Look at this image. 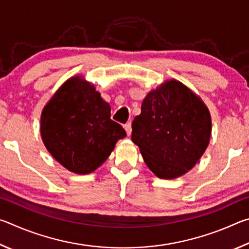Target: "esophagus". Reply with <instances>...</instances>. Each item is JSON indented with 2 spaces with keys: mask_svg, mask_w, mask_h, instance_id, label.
Listing matches in <instances>:
<instances>
[{
  "mask_svg": "<svg viewBox=\"0 0 249 249\" xmlns=\"http://www.w3.org/2000/svg\"><path fill=\"white\" fill-rule=\"evenodd\" d=\"M124 128L126 130V133H127V136H129L130 134H132V124L130 123H126L124 125Z\"/></svg>",
  "mask_w": 249,
  "mask_h": 249,
  "instance_id": "34e87169",
  "label": "esophagus"
}]
</instances>
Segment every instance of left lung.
<instances>
[{"label": "left lung", "instance_id": "8db88e82", "mask_svg": "<svg viewBox=\"0 0 249 249\" xmlns=\"http://www.w3.org/2000/svg\"><path fill=\"white\" fill-rule=\"evenodd\" d=\"M132 124V141L146 165L161 179L184 175L209 145L211 116L204 103L179 81L149 92Z\"/></svg>", "mask_w": 249, "mask_h": 249}]
</instances>
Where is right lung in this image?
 Masks as SVG:
<instances>
[{
	"label": "right lung",
	"instance_id": "add662e5",
	"mask_svg": "<svg viewBox=\"0 0 249 249\" xmlns=\"http://www.w3.org/2000/svg\"><path fill=\"white\" fill-rule=\"evenodd\" d=\"M46 148L67 169L94 171L107 159L125 129L111 120V107L95 88L79 77L60 87L41 113Z\"/></svg>",
	"mask_w": 249,
	"mask_h": 249
}]
</instances>
